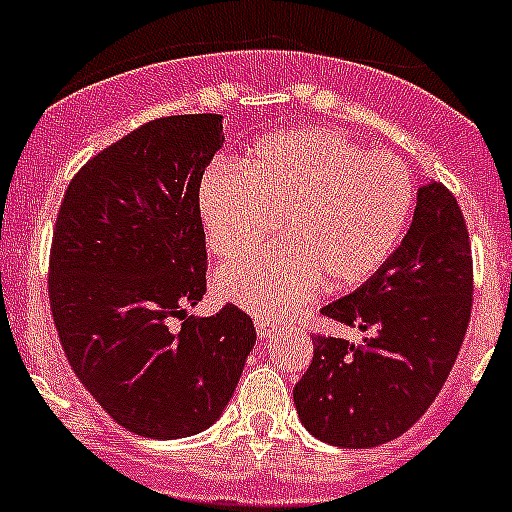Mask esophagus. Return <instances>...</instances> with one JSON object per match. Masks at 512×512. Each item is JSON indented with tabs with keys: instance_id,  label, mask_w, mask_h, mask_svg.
<instances>
[{
	"instance_id": "34e87169",
	"label": "esophagus",
	"mask_w": 512,
	"mask_h": 512,
	"mask_svg": "<svg viewBox=\"0 0 512 512\" xmlns=\"http://www.w3.org/2000/svg\"><path fill=\"white\" fill-rule=\"evenodd\" d=\"M255 331H257V338H260V341H267L272 333V326L267 321H255Z\"/></svg>"
}]
</instances>
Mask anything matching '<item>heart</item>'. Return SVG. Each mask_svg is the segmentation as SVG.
I'll return each instance as SVG.
<instances>
[{"label":"heart","instance_id":"1","mask_svg":"<svg viewBox=\"0 0 512 512\" xmlns=\"http://www.w3.org/2000/svg\"><path fill=\"white\" fill-rule=\"evenodd\" d=\"M412 179L336 128L270 136L242 166L214 164L199 184L209 250L237 257L280 219L283 245L219 267L217 295L260 318L295 313L321 293L364 285L389 260L412 212Z\"/></svg>","mask_w":512,"mask_h":512}]
</instances>
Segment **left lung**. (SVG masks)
Wrapping results in <instances>:
<instances>
[{
    "label": "left lung",
    "mask_w": 512,
    "mask_h": 512,
    "mask_svg": "<svg viewBox=\"0 0 512 512\" xmlns=\"http://www.w3.org/2000/svg\"><path fill=\"white\" fill-rule=\"evenodd\" d=\"M470 310L465 217L450 191L427 181L394 255L361 288L323 308L364 338H313V364L293 389L303 427L351 450L401 437L450 376Z\"/></svg>",
    "instance_id": "obj_1"
}]
</instances>
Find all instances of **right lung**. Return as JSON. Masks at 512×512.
<instances>
[{
  "label": "right lung",
  "mask_w": 512,
  "mask_h": 512,
  "mask_svg": "<svg viewBox=\"0 0 512 512\" xmlns=\"http://www.w3.org/2000/svg\"><path fill=\"white\" fill-rule=\"evenodd\" d=\"M222 143L217 113L146 123L75 174L57 214L50 308L60 343L100 407L141 437L212 427L255 346L237 305L186 313L207 293L199 184Z\"/></svg>",
  "instance_id": "right-lung-1"
}]
</instances>
